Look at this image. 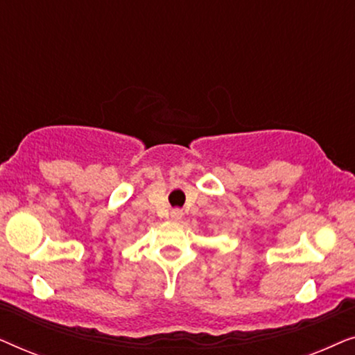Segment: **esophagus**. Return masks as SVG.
Here are the masks:
<instances>
[{
  "label": "esophagus",
  "mask_w": 355,
  "mask_h": 355,
  "mask_svg": "<svg viewBox=\"0 0 355 355\" xmlns=\"http://www.w3.org/2000/svg\"><path fill=\"white\" fill-rule=\"evenodd\" d=\"M169 215H171V220L173 221H181V218H182V210H179V208H174V210H171V213H169Z\"/></svg>",
  "instance_id": "1"
}]
</instances>
